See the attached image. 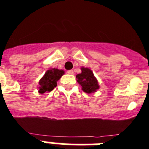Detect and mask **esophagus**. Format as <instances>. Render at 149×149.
I'll return each mask as SVG.
<instances>
[{
    "mask_svg": "<svg viewBox=\"0 0 149 149\" xmlns=\"http://www.w3.org/2000/svg\"><path fill=\"white\" fill-rule=\"evenodd\" d=\"M68 73L70 75H73L74 74V71H73V70H68Z\"/></svg>",
    "mask_w": 149,
    "mask_h": 149,
    "instance_id": "obj_1",
    "label": "esophagus"
}]
</instances>
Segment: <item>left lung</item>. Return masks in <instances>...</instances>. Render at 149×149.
Wrapping results in <instances>:
<instances>
[{"label":"left lung","mask_w":149,"mask_h":149,"mask_svg":"<svg viewBox=\"0 0 149 149\" xmlns=\"http://www.w3.org/2000/svg\"><path fill=\"white\" fill-rule=\"evenodd\" d=\"M81 73L76 76L78 83L81 85V90L84 93L91 94L100 89V84L95 77L93 71L88 68H81Z\"/></svg>","instance_id":"left-lung-1"}]
</instances>
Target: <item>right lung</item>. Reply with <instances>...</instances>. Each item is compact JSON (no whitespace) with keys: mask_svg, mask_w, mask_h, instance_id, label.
I'll return each instance as SVG.
<instances>
[{"mask_svg":"<svg viewBox=\"0 0 149 149\" xmlns=\"http://www.w3.org/2000/svg\"><path fill=\"white\" fill-rule=\"evenodd\" d=\"M64 74L65 71L63 70L57 68H50L47 70L38 82V93H45L53 91L57 85V81Z\"/></svg>","mask_w":149,"mask_h":149,"instance_id":"add662e5","label":"right lung"}]
</instances>
